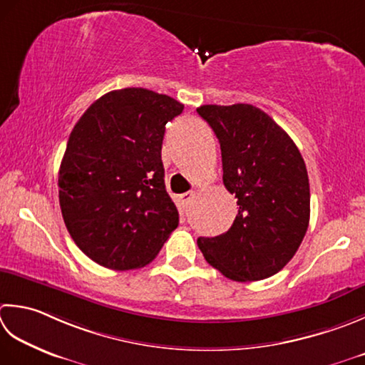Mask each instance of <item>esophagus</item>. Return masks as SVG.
Segmentation results:
<instances>
[{"instance_id":"obj_1","label":"esophagus","mask_w":365,"mask_h":365,"mask_svg":"<svg viewBox=\"0 0 365 365\" xmlns=\"http://www.w3.org/2000/svg\"><path fill=\"white\" fill-rule=\"evenodd\" d=\"M192 196H195V192H192V191H187V192H183V195H180L182 202H183V204H190V201H191V199H192Z\"/></svg>"}]
</instances>
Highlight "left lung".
Wrapping results in <instances>:
<instances>
[{
    "instance_id": "obj_1",
    "label": "left lung",
    "mask_w": 365,
    "mask_h": 365,
    "mask_svg": "<svg viewBox=\"0 0 365 365\" xmlns=\"http://www.w3.org/2000/svg\"><path fill=\"white\" fill-rule=\"evenodd\" d=\"M215 133L223 183L237 197L232 226L199 237L205 261L234 282H256L287 266L310 221V185L301 152L266 112L252 104L197 107Z\"/></svg>"
}]
</instances>
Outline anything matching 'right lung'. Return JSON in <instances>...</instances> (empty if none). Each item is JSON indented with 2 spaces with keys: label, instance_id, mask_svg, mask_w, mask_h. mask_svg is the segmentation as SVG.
Listing matches in <instances>:
<instances>
[{
  "label": "right lung",
  "instance_id": "add662e5",
  "mask_svg": "<svg viewBox=\"0 0 365 365\" xmlns=\"http://www.w3.org/2000/svg\"><path fill=\"white\" fill-rule=\"evenodd\" d=\"M182 110V103L152 90H113L71 131L58 174L61 215L76 245L99 266L144 267L178 226L161 147L166 123Z\"/></svg>",
  "mask_w": 365,
  "mask_h": 365
}]
</instances>
